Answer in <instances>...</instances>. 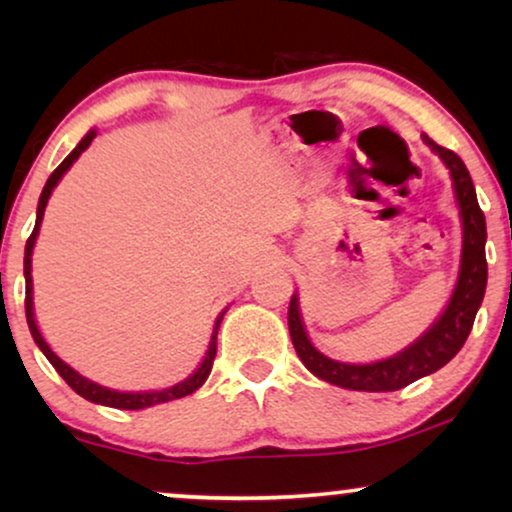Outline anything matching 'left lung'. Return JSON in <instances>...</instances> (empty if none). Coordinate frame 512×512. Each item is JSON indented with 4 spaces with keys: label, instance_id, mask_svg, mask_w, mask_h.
<instances>
[{
    "label": "left lung",
    "instance_id": "left-lung-1",
    "mask_svg": "<svg viewBox=\"0 0 512 512\" xmlns=\"http://www.w3.org/2000/svg\"><path fill=\"white\" fill-rule=\"evenodd\" d=\"M426 146L436 151L443 163L450 167L454 193L461 209V221H464V247H461V268L459 279L454 286V293L447 303L445 312L440 319L426 331L417 342L405 347L403 352L384 361L363 363H340L328 359L312 345L307 338L303 319L298 312V298L291 296L289 303V333L293 347L305 363V368L321 380L335 384L342 389L354 391H396L412 384L419 377L436 373L445 363H450L471 333L475 314L480 310L482 298L487 289V258H485V242H487V226L485 214L478 205V195L471 174H468L464 160L457 153L445 149L433 142L431 137L424 135Z\"/></svg>",
    "mask_w": 512,
    "mask_h": 512
}]
</instances>
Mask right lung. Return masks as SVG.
<instances>
[{
    "label": "right lung",
    "instance_id": "right-lung-1",
    "mask_svg": "<svg viewBox=\"0 0 512 512\" xmlns=\"http://www.w3.org/2000/svg\"><path fill=\"white\" fill-rule=\"evenodd\" d=\"M97 132L90 130L86 137L81 139L79 144H76V149L69 153V156L62 160V163L55 167L51 177H48L44 191H41V198H39V207H37V223H34V230L32 235L27 237V244H25V317H27V326H30V333L34 342H37L41 352L48 361L53 363V368L58 370L62 380H65L69 387H72L76 394L86 398L90 403H100V405H109V408H121V410H142V408H149V405H158V403H167V401H174V398H184L188 394H193L195 389H200L205 380L212 373V366H214V356H216V335H219V326H221V319L226 310H223L219 317H216V324H214V333H212V340H209V349L205 354V361L200 363V368L195 370V373L188 377V380L174 384L170 389H163V391H144V394H125V391H114V389H107V387H100V384L86 380V377L76 373L74 368H69L65 361L60 359V356H55V352L51 347L46 345V340L41 338L39 328H37V321H34V307H32V249H34V242H37V235H39V226H41V219H44V209H46V202L51 198L53 188L58 181L62 179V174H65L69 167L76 158L81 156L83 151L88 149L90 142H93Z\"/></svg>",
    "mask_w": 512,
    "mask_h": 512
}]
</instances>
